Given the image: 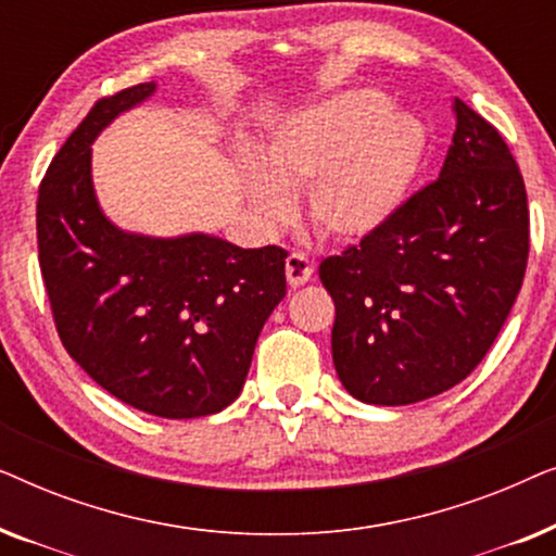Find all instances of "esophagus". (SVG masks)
I'll use <instances>...</instances> for the list:
<instances>
[{"mask_svg": "<svg viewBox=\"0 0 556 556\" xmlns=\"http://www.w3.org/2000/svg\"><path fill=\"white\" fill-rule=\"evenodd\" d=\"M311 276H314V263L308 261V255L303 253H291L286 257V278L288 286L299 288L303 283H308Z\"/></svg>", "mask_w": 556, "mask_h": 556, "instance_id": "34e87169", "label": "esophagus"}]
</instances>
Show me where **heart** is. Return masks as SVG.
I'll return each mask as SVG.
<instances>
[{
    "mask_svg": "<svg viewBox=\"0 0 556 556\" xmlns=\"http://www.w3.org/2000/svg\"><path fill=\"white\" fill-rule=\"evenodd\" d=\"M428 147L417 118L387 111L371 90L333 96L273 136L261 166L248 169L255 207L270 223L291 217L286 189L308 185L318 232L356 240L375 232L405 200Z\"/></svg>",
    "mask_w": 556,
    "mask_h": 556,
    "instance_id": "1",
    "label": "heart"
}]
</instances>
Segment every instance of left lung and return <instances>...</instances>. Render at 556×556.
<instances>
[{
	"label": "left lung",
	"instance_id": "1",
	"mask_svg": "<svg viewBox=\"0 0 556 556\" xmlns=\"http://www.w3.org/2000/svg\"><path fill=\"white\" fill-rule=\"evenodd\" d=\"M440 177L318 278L337 306L333 367L367 405H413L473 371L511 314L529 261V204L504 136L455 98Z\"/></svg>",
	"mask_w": 556,
	"mask_h": 556
}]
</instances>
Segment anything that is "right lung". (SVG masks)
I'll use <instances>...</instances> for the list:
<instances>
[{
  "instance_id": "obj_1",
  "label": "right lung",
  "mask_w": 556,
  "mask_h": 556,
  "mask_svg": "<svg viewBox=\"0 0 556 556\" xmlns=\"http://www.w3.org/2000/svg\"><path fill=\"white\" fill-rule=\"evenodd\" d=\"M154 90L139 83L98 98L67 136L37 197V250L65 352L126 405L187 420L238 400L263 324L286 295L288 253L210 235L141 238L103 217L90 143Z\"/></svg>"
}]
</instances>
